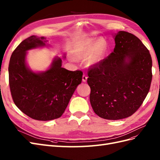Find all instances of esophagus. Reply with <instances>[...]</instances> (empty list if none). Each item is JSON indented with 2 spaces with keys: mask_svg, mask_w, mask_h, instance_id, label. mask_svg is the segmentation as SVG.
I'll return each instance as SVG.
<instances>
[{
  "mask_svg": "<svg viewBox=\"0 0 160 160\" xmlns=\"http://www.w3.org/2000/svg\"><path fill=\"white\" fill-rule=\"evenodd\" d=\"M82 79H83V82H86V81H87V79H88V77L86 76L85 74H83V77H82Z\"/></svg>",
  "mask_w": 160,
  "mask_h": 160,
  "instance_id": "34e87169",
  "label": "esophagus"
}]
</instances>
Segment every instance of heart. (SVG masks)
<instances>
[{"mask_svg": "<svg viewBox=\"0 0 160 160\" xmlns=\"http://www.w3.org/2000/svg\"><path fill=\"white\" fill-rule=\"evenodd\" d=\"M108 51L106 41L103 38L95 39L89 38L77 46L76 57L81 60L87 59L89 65H96L100 63Z\"/></svg>", "mask_w": 160, "mask_h": 160, "instance_id": "b5f03b06", "label": "heart"}]
</instances>
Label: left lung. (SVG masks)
Returning a JSON list of instances; mask_svg holds the SVG:
<instances>
[{
    "label": "left lung",
    "instance_id": "1",
    "mask_svg": "<svg viewBox=\"0 0 160 160\" xmlns=\"http://www.w3.org/2000/svg\"><path fill=\"white\" fill-rule=\"evenodd\" d=\"M114 37L113 52L88 72L91 105L95 113L107 120L122 119L135 113L152 79V57L139 39L124 31Z\"/></svg>",
    "mask_w": 160,
    "mask_h": 160
}]
</instances>
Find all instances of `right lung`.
Here are the masks:
<instances>
[{
	"instance_id": "1",
	"label": "right lung",
	"mask_w": 160,
	"mask_h": 160,
	"mask_svg": "<svg viewBox=\"0 0 160 160\" xmlns=\"http://www.w3.org/2000/svg\"><path fill=\"white\" fill-rule=\"evenodd\" d=\"M44 37L32 36L25 39L12 53L8 64V81L15 104L34 120L47 121L62 115L83 72L62 68V60L55 58L45 72L30 71L25 63L26 52L45 46Z\"/></svg>"
}]
</instances>
